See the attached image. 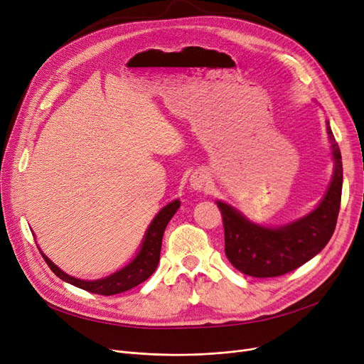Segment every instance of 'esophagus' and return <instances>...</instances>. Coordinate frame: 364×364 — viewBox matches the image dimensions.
Masks as SVG:
<instances>
[{
  "label": "esophagus",
  "mask_w": 364,
  "mask_h": 364,
  "mask_svg": "<svg viewBox=\"0 0 364 364\" xmlns=\"http://www.w3.org/2000/svg\"><path fill=\"white\" fill-rule=\"evenodd\" d=\"M206 181H208V172L205 169H196L188 178L190 187L196 190V192H200V190L206 186Z\"/></svg>",
  "instance_id": "1"
}]
</instances>
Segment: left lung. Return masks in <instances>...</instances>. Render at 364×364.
Instances as JSON below:
<instances>
[{
    "label": "left lung",
    "instance_id": "8db88e82",
    "mask_svg": "<svg viewBox=\"0 0 364 364\" xmlns=\"http://www.w3.org/2000/svg\"><path fill=\"white\" fill-rule=\"evenodd\" d=\"M326 131L333 174L323 199L307 215L279 227H265L250 221L232 205L217 200L224 223L225 255L243 274L252 277L286 274L316 257L331 240L341 205L342 161L329 121Z\"/></svg>",
    "mask_w": 364,
    "mask_h": 364
}]
</instances>
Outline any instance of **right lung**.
<instances>
[{
    "label": "right lung",
    "instance_id": "1",
    "mask_svg": "<svg viewBox=\"0 0 364 364\" xmlns=\"http://www.w3.org/2000/svg\"><path fill=\"white\" fill-rule=\"evenodd\" d=\"M178 208H180L178 199L166 203L156 214V217L151 220L150 225L147 227L141 246H140L139 252L136 254V257H134L131 259V262H128L125 267H122L121 270L114 272L113 274L103 277V279L82 280V279H76L73 276H69L63 270H60L59 267H57L48 257L44 255V252L40 250V246H38V250H40L46 262L48 264V267L57 277H60L62 280L76 286V288H81L91 294L106 295V296L117 295V294L136 288L137 284L147 280L153 274V272L156 270L159 257H161L164 232H165L169 220L174 217ZM33 237H35V235H33Z\"/></svg>",
    "mask_w": 364,
    "mask_h": 364
}]
</instances>
